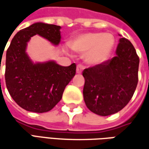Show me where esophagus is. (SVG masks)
Returning <instances> with one entry per match:
<instances>
[{
	"label": "esophagus",
	"instance_id": "34e87169",
	"mask_svg": "<svg viewBox=\"0 0 149 149\" xmlns=\"http://www.w3.org/2000/svg\"><path fill=\"white\" fill-rule=\"evenodd\" d=\"M84 70V65H77V68H76V73L77 74H81L82 73V71H83Z\"/></svg>",
	"mask_w": 149,
	"mask_h": 149
}]
</instances>
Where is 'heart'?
I'll use <instances>...</instances> for the list:
<instances>
[{
	"label": "heart",
	"mask_w": 149,
	"mask_h": 149,
	"mask_svg": "<svg viewBox=\"0 0 149 149\" xmlns=\"http://www.w3.org/2000/svg\"><path fill=\"white\" fill-rule=\"evenodd\" d=\"M114 44L113 35L97 32L80 34L70 42L72 49L79 54H84V61L91 65H99L109 60Z\"/></svg>",
	"instance_id": "obj_1"
}]
</instances>
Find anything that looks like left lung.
I'll list each match as a JSON object with an SVG mask.
<instances>
[{"label": "left lung", "instance_id": "1", "mask_svg": "<svg viewBox=\"0 0 149 149\" xmlns=\"http://www.w3.org/2000/svg\"><path fill=\"white\" fill-rule=\"evenodd\" d=\"M139 65L134 45L126 38H120L113 58L83 71V95L87 108L100 116L111 115L123 109L137 87Z\"/></svg>", "mask_w": 149, "mask_h": 149}]
</instances>
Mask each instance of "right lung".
<instances>
[{
    "instance_id": "1",
    "label": "right lung",
    "mask_w": 149,
    "mask_h": 149,
    "mask_svg": "<svg viewBox=\"0 0 149 149\" xmlns=\"http://www.w3.org/2000/svg\"><path fill=\"white\" fill-rule=\"evenodd\" d=\"M60 28L42 22L32 24L15 34L6 50V88L15 102L27 111L51 110L75 75L74 63L70 66H61L54 60L34 63L26 53L27 44L36 35L58 45L61 38Z\"/></svg>"
}]
</instances>
